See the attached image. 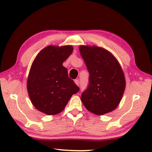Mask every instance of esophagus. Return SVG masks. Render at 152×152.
<instances>
[{"mask_svg":"<svg viewBox=\"0 0 152 152\" xmlns=\"http://www.w3.org/2000/svg\"><path fill=\"white\" fill-rule=\"evenodd\" d=\"M74 82H75V84H76L77 86H79V84H80V82H79V80L78 79H76L75 80H74Z\"/></svg>","mask_w":152,"mask_h":152,"instance_id":"34e87169","label":"esophagus"}]
</instances>
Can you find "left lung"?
<instances>
[{
  "label": "left lung",
  "instance_id": "8db88e82",
  "mask_svg": "<svg viewBox=\"0 0 152 152\" xmlns=\"http://www.w3.org/2000/svg\"><path fill=\"white\" fill-rule=\"evenodd\" d=\"M80 55L89 72V84L82 93L86 109L98 115L115 110L125 88L124 74L111 53L97 46L80 45Z\"/></svg>",
  "mask_w": 152,
  "mask_h": 152
}]
</instances>
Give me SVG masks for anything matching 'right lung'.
<instances>
[{"label": "right lung", "instance_id": "obj_1", "mask_svg": "<svg viewBox=\"0 0 152 152\" xmlns=\"http://www.w3.org/2000/svg\"><path fill=\"white\" fill-rule=\"evenodd\" d=\"M73 51L71 45H49L36 56L27 79V91L36 109L48 115L60 113L80 91L62 64Z\"/></svg>", "mask_w": 152, "mask_h": 152}]
</instances>
